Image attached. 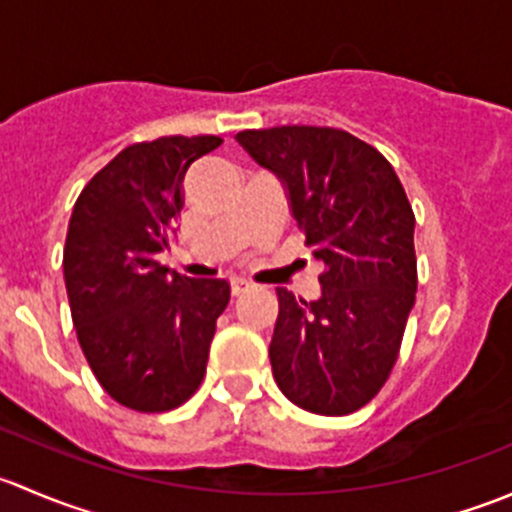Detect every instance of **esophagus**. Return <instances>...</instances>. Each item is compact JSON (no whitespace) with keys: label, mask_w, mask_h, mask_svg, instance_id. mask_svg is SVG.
Wrapping results in <instances>:
<instances>
[{"label":"esophagus","mask_w":512,"mask_h":512,"mask_svg":"<svg viewBox=\"0 0 512 512\" xmlns=\"http://www.w3.org/2000/svg\"><path fill=\"white\" fill-rule=\"evenodd\" d=\"M250 287H252V282L242 280V277H237V280H232V294H235V297H240V294H245Z\"/></svg>","instance_id":"1"}]
</instances>
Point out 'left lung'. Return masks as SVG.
Wrapping results in <instances>:
<instances>
[{
    "instance_id": "8db88e82",
    "label": "left lung",
    "mask_w": 512,
    "mask_h": 512,
    "mask_svg": "<svg viewBox=\"0 0 512 512\" xmlns=\"http://www.w3.org/2000/svg\"><path fill=\"white\" fill-rule=\"evenodd\" d=\"M237 143L285 183L292 218L324 265L314 302L277 287V386L312 414H354L389 379L416 302L404 185L374 146L339 128L240 131Z\"/></svg>"
}]
</instances>
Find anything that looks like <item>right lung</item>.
<instances>
[{
	"instance_id": "right-lung-1",
	"label": "right lung",
	"mask_w": 512,
	"mask_h": 512,
	"mask_svg": "<svg viewBox=\"0 0 512 512\" xmlns=\"http://www.w3.org/2000/svg\"><path fill=\"white\" fill-rule=\"evenodd\" d=\"M220 136H163L123 148L81 190L64 280L86 361L121 406L178 409L198 391L227 280H193L158 262L183 208V178Z\"/></svg>"
}]
</instances>
